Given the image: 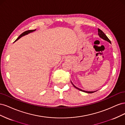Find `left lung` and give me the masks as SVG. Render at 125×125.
Segmentation results:
<instances>
[{
	"label": "left lung",
	"mask_w": 125,
	"mask_h": 125,
	"mask_svg": "<svg viewBox=\"0 0 125 125\" xmlns=\"http://www.w3.org/2000/svg\"><path fill=\"white\" fill-rule=\"evenodd\" d=\"M98 34H99L100 37H101V39H102L105 40V41H106L108 42H109V43L111 44V41L108 39V38L107 37V36L104 33V32H103V31H102V30H101L99 29H98ZM71 83L73 84V86L74 87V88H75L76 89H78L79 90L81 91L84 92H85V93H94V92H95L96 91H86L82 90H81V89H79V88H77V86H75L73 83V82H71Z\"/></svg>",
	"instance_id": "1"
}]
</instances>
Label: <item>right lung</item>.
<instances>
[{"label":"right lung","mask_w":125,"mask_h":125,"mask_svg":"<svg viewBox=\"0 0 125 125\" xmlns=\"http://www.w3.org/2000/svg\"><path fill=\"white\" fill-rule=\"evenodd\" d=\"M35 30H36V29H35V30H28V31H26L24 32L23 33H22L18 37L16 41H15V42L17 41V40H18L19 39H20L21 37L23 36H24V35H27V34H29V33H32V32H34V31H35Z\"/></svg>","instance_id":"right-lung-1"}]
</instances>
